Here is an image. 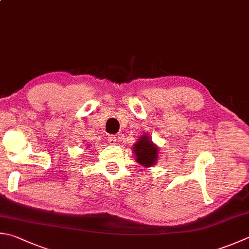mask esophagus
Returning a JSON list of instances; mask_svg holds the SVG:
<instances>
[{
    "mask_svg": "<svg viewBox=\"0 0 249 249\" xmlns=\"http://www.w3.org/2000/svg\"><path fill=\"white\" fill-rule=\"evenodd\" d=\"M107 140H108V142L110 143V144H116V142H117V137L116 135H112V134H109L108 137H107Z\"/></svg>",
    "mask_w": 249,
    "mask_h": 249,
    "instance_id": "obj_1",
    "label": "esophagus"
}]
</instances>
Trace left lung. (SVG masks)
<instances>
[{
    "instance_id": "left-lung-1",
    "label": "left lung",
    "mask_w": 249,
    "mask_h": 249,
    "mask_svg": "<svg viewBox=\"0 0 249 249\" xmlns=\"http://www.w3.org/2000/svg\"><path fill=\"white\" fill-rule=\"evenodd\" d=\"M135 158L144 167H152L158 156V148L155 146L147 135H142L134 145Z\"/></svg>"
}]
</instances>
